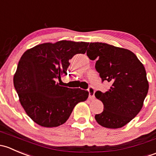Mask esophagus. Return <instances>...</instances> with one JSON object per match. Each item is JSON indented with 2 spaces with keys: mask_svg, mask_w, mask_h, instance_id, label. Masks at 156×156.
<instances>
[{
  "mask_svg": "<svg viewBox=\"0 0 156 156\" xmlns=\"http://www.w3.org/2000/svg\"><path fill=\"white\" fill-rule=\"evenodd\" d=\"M94 89L92 87H90L89 89V98L90 99H94Z\"/></svg>",
  "mask_w": 156,
  "mask_h": 156,
  "instance_id": "obj_1",
  "label": "esophagus"
}]
</instances>
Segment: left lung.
<instances>
[{"label":"left lung","instance_id":"obj_1","mask_svg":"<svg viewBox=\"0 0 156 156\" xmlns=\"http://www.w3.org/2000/svg\"><path fill=\"white\" fill-rule=\"evenodd\" d=\"M86 54L91 60L97 59L95 68L102 82L111 85L105 92L94 94L104 104V111L94 118L105 128H122L144 105L149 90L145 67L131 51L105 43H90Z\"/></svg>","mask_w":156,"mask_h":156}]
</instances>
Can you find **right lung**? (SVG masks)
Returning a JSON list of instances; mask_svg holds the SVG:
<instances>
[{"instance_id":"right-lung-1","label":"right lung","mask_w":156,"mask_h":156,"mask_svg":"<svg viewBox=\"0 0 156 156\" xmlns=\"http://www.w3.org/2000/svg\"><path fill=\"white\" fill-rule=\"evenodd\" d=\"M89 43L60 41L35 46L24 52L14 74V87L27 115L39 126L53 128L68 119L89 92L60 86L56 81L67 75L69 60L84 54Z\"/></svg>"}]
</instances>
